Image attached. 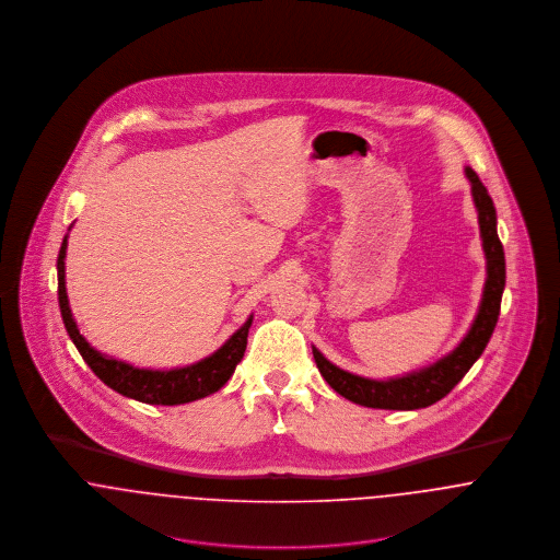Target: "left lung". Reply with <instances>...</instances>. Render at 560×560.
Returning <instances> with one entry per match:
<instances>
[{"label":"left lung","mask_w":560,"mask_h":560,"mask_svg":"<svg viewBox=\"0 0 560 560\" xmlns=\"http://www.w3.org/2000/svg\"><path fill=\"white\" fill-rule=\"evenodd\" d=\"M466 176L470 180L472 200L479 213L480 241H482V252L487 262L485 265L487 278L482 287L479 313L472 320L468 334L451 353H446L438 362L420 371H413L400 377H390V380H369V377H360L349 371H342L336 364H331L317 347H313V355L323 380L340 397L364 407H375V409L405 411V409L429 407L444 399L464 380V375L472 369V364L485 351L500 315V302H502V291L506 282V267H504V249L495 231L498 220H495L493 200L489 198L485 185L480 183L479 174L468 165H466Z\"/></svg>","instance_id":"obj_1"}]
</instances>
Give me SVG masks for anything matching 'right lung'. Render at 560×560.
I'll return each instance as SVG.
<instances>
[{"label": "right lung", "mask_w": 560, "mask_h": 560, "mask_svg": "<svg viewBox=\"0 0 560 560\" xmlns=\"http://www.w3.org/2000/svg\"><path fill=\"white\" fill-rule=\"evenodd\" d=\"M67 240H69V235H65L60 254H58L60 313H62L65 327H67L71 340L75 342L81 358L85 360V364L92 369V373L105 386H109L112 390H116L122 397L149 402V405H183V402L205 399V397L218 393L233 377V373L245 353L252 315L218 351H213L209 358H205L196 364H189V366H176L170 371L138 369L133 364H127L122 360H116L112 355L96 351L81 336L80 327L73 319V313L69 306L67 282H65V258H67V245H69Z\"/></svg>", "instance_id": "right-lung-1"}]
</instances>
